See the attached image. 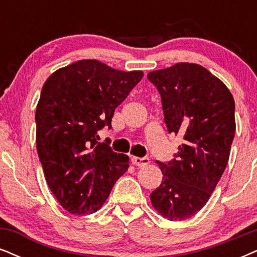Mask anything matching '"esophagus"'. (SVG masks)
<instances>
[{"label": "esophagus", "mask_w": 257, "mask_h": 257, "mask_svg": "<svg viewBox=\"0 0 257 257\" xmlns=\"http://www.w3.org/2000/svg\"><path fill=\"white\" fill-rule=\"evenodd\" d=\"M132 161L133 164L135 165V166L138 167H144V166H147V165L151 162V159L145 157V158H138V157H133L132 158Z\"/></svg>", "instance_id": "1"}]
</instances>
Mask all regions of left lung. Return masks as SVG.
Listing matches in <instances>:
<instances>
[{
  "instance_id": "left-lung-1",
  "label": "left lung",
  "mask_w": 257,
  "mask_h": 257,
  "mask_svg": "<svg viewBox=\"0 0 257 257\" xmlns=\"http://www.w3.org/2000/svg\"><path fill=\"white\" fill-rule=\"evenodd\" d=\"M147 78L161 96L168 133L184 139L173 160L157 161L164 177L151 200L165 218L184 220L203 209L228 165L235 100L223 82L197 64H175Z\"/></svg>"
}]
</instances>
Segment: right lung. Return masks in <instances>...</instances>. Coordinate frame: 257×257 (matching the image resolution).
<instances>
[{
	"label": "right lung",
	"instance_id": "1",
	"mask_svg": "<svg viewBox=\"0 0 257 257\" xmlns=\"http://www.w3.org/2000/svg\"><path fill=\"white\" fill-rule=\"evenodd\" d=\"M144 77L98 60H79L51 74L39 99L37 149L52 193L70 213L96 212L129 167L98 131Z\"/></svg>",
	"mask_w": 257,
	"mask_h": 257
}]
</instances>
